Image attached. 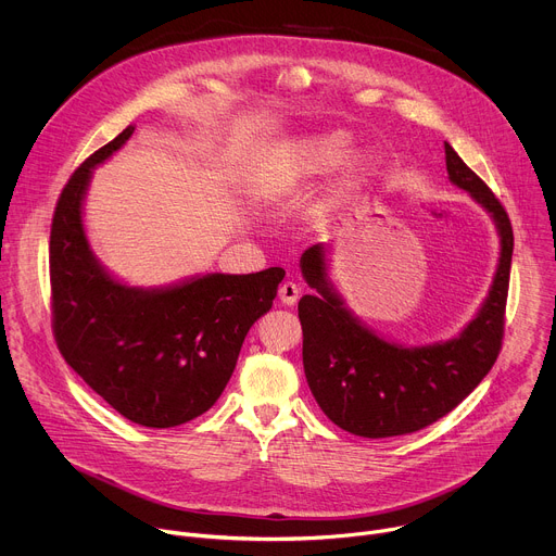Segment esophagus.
I'll return each mask as SVG.
<instances>
[{
  "label": "esophagus",
  "mask_w": 556,
  "mask_h": 556,
  "mask_svg": "<svg viewBox=\"0 0 556 556\" xmlns=\"http://www.w3.org/2000/svg\"><path fill=\"white\" fill-rule=\"evenodd\" d=\"M299 294H301V288L294 281H283L279 286V301L286 303V305H294Z\"/></svg>",
  "instance_id": "esophagus-1"
}]
</instances>
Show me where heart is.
Here are the masks:
<instances>
[{"label": "heart", "mask_w": 556, "mask_h": 556, "mask_svg": "<svg viewBox=\"0 0 556 556\" xmlns=\"http://www.w3.org/2000/svg\"><path fill=\"white\" fill-rule=\"evenodd\" d=\"M345 140L343 138H324V140H307L290 147L266 178L264 191L268 195H277L288 187L296 185L299 180L324 172L326 167L334 165L343 153Z\"/></svg>", "instance_id": "heart-1"}]
</instances>
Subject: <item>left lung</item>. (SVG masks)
<instances>
[{
    "label": "left lung",
    "mask_w": 556,
    "mask_h": 556,
    "mask_svg": "<svg viewBox=\"0 0 556 556\" xmlns=\"http://www.w3.org/2000/svg\"><path fill=\"white\" fill-rule=\"evenodd\" d=\"M444 153L451 182L495 217L502 235V257L491 294L457 339L416 350L378 339L328 288L324 247H312L301 255L303 277L319 292L299 301L305 378L324 414L354 435L391 438L433 425L482 382L502 352L513 224L497 195L466 167L448 142Z\"/></svg>",
    "instance_id": "left-lung-1"
}]
</instances>
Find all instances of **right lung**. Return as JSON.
I'll return each mask as SVG.
<instances>
[{"label": "right lung", "instance_id": "1", "mask_svg": "<svg viewBox=\"0 0 556 556\" xmlns=\"http://www.w3.org/2000/svg\"><path fill=\"white\" fill-rule=\"evenodd\" d=\"M134 134L123 129L74 169L50 226L52 334L65 363L127 420L169 429L222 395L251 326L273 307L283 268L206 275L169 290L114 281L92 257L81 200L90 169Z\"/></svg>", "mask_w": 556, "mask_h": 556}]
</instances>
